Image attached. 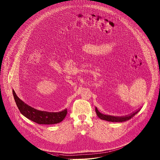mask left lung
Listing matches in <instances>:
<instances>
[{
  "mask_svg": "<svg viewBox=\"0 0 160 160\" xmlns=\"http://www.w3.org/2000/svg\"><path fill=\"white\" fill-rule=\"evenodd\" d=\"M141 109H139L138 110H137V111H135V112H133L132 114H131L130 115L128 116H123V117H117V116H109V115H105L103 114L102 113H101L97 109V108H95V111H96V114L98 116V117L102 119V120H104L106 121H109V122H125L130 120L131 118H132L136 114H137Z\"/></svg>",
  "mask_w": 160,
  "mask_h": 160,
  "instance_id": "1",
  "label": "left lung"
}]
</instances>
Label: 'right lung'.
Returning a JSON list of instances; mask_svg holds the SVG:
<instances>
[{"mask_svg":"<svg viewBox=\"0 0 160 160\" xmlns=\"http://www.w3.org/2000/svg\"><path fill=\"white\" fill-rule=\"evenodd\" d=\"M13 95L16 104L22 114L38 124L52 125L58 124L64 120L67 115V109L58 112L39 111L25 104L17 96L14 91H13Z\"/></svg>","mask_w":160,"mask_h":160,"instance_id":"obj_1","label":"right lung"}]
</instances>
